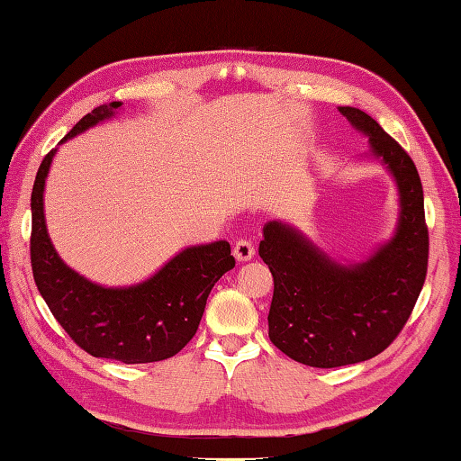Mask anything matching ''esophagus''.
<instances>
[{"label": "esophagus", "instance_id": "esophagus-1", "mask_svg": "<svg viewBox=\"0 0 461 461\" xmlns=\"http://www.w3.org/2000/svg\"><path fill=\"white\" fill-rule=\"evenodd\" d=\"M233 256H236L238 262H248V259L256 256V248L249 240H238L233 244Z\"/></svg>", "mask_w": 461, "mask_h": 461}]
</instances>
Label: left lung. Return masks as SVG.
Instances as JSON below:
<instances>
[{"label":"left lung","mask_w":461,"mask_h":461,"mask_svg":"<svg viewBox=\"0 0 461 461\" xmlns=\"http://www.w3.org/2000/svg\"><path fill=\"white\" fill-rule=\"evenodd\" d=\"M369 137V153L395 179L399 220L393 238L365 262L340 264L284 221H267L259 258L274 276L267 334L294 361L332 369L383 353L403 329L428 274L429 236L415 165L379 122L339 106Z\"/></svg>","instance_id":"obj_1"}]
</instances>
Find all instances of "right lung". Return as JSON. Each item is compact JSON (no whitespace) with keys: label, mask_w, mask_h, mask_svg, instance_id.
<instances>
[{"label":"right lung","mask_w":461,"mask_h":461,"mask_svg":"<svg viewBox=\"0 0 461 461\" xmlns=\"http://www.w3.org/2000/svg\"><path fill=\"white\" fill-rule=\"evenodd\" d=\"M121 106H96L74 124L60 145L113 119ZM56 150L44 157L32 189V270L50 312L92 357L139 365L177 355L197 332L215 282L236 266L230 244L220 240L189 246L132 286L108 288L85 278L64 264L46 230L44 187Z\"/></svg>","instance_id":"add662e5"}]
</instances>
